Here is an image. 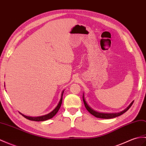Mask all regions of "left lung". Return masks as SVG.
<instances>
[{
  "label": "left lung",
  "instance_id": "left-lung-1",
  "mask_svg": "<svg viewBox=\"0 0 146 146\" xmlns=\"http://www.w3.org/2000/svg\"><path fill=\"white\" fill-rule=\"evenodd\" d=\"M83 102L84 104V106H85V108H86V110L88 111V112L90 113H91L92 115H93L94 116H95L96 117H98V118H102V119H111V118H114V117H116L117 116H119L121 115H122L123 114H124V113L129 109L131 108V106H132V104H133L134 101H133L129 106L126 109H125L124 111L120 112V113H112V114H107V113H98V112L93 110L88 105V104L86 103V102L85 101V100L84 99V96H83Z\"/></svg>",
  "mask_w": 146,
  "mask_h": 146
}]
</instances>
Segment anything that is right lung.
<instances>
[{
	"mask_svg": "<svg viewBox=\"0 0 146 146\" xmlns=\"http://www.w3.org/2000/svg\"><path fill=\"white\" fill-rule=\"evenodd\" d=\"M63 92L64 91L62 92V97H61V100L60 101V102L58 103V104L57 105V106L55 108V109H54V110H53L51 113H50L48 114H46V115H44V116H39V117H29V116H25V115H23L22 114H21L22 116L25 117L26 119L30 120V121H46V120H48L51 119V118H52L57 113V112L58 111L60 108L61 106V105H62V99H63Z\"/></svg>",
	"mask_w": 146,
	"mask_h": 146,
	"instance_id": "add662e5",
	"label": "right lung"
}]
</instances>
